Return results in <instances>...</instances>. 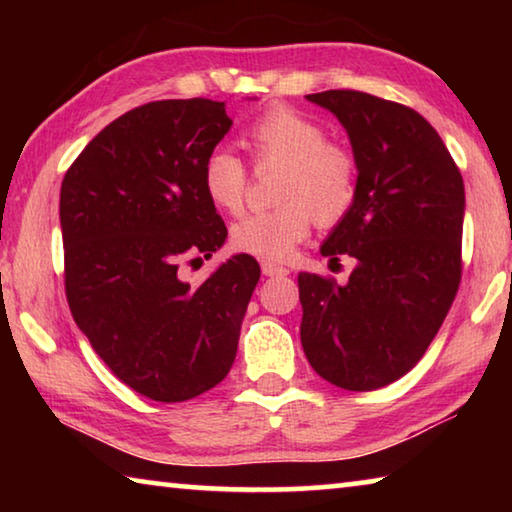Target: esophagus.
Returning a JSON list of instances; mask_svg holds the SVG:
<instances>
[{"label": "esophagus", "instance_id": "obj_1", "mask_svg": "<svg viewBox=\"0 0 512 512\" xmlns=\"http://www.w3.org/2000/svg\"><path fill=\"white\" fill-rule=\"evenodd\" d=\"M262 273L264 275H271V277L273 275H287L289 268L275 264V262H271V259H264V262H262Z\"/></svg>", "mask_w": 512, "mask_h": 512}]
</instances>
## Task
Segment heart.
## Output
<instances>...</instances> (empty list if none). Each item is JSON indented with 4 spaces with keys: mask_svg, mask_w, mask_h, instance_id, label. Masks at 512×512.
<instances>
[{
    "mask_svg": "<svg viewBox=\"0 0 512 512\" xmlns=\"http://www.w3.org/2000/svg\"><path fill=\"white\" fill-rule=\"evenodd\" d=\"M246 144L262 164H282L273 210L246 214L232 225V244L262 259L289 257L309 235L311 221H341L357 198L354 155L329 144L323 126L291 108L264 112L246 133ZM203 189L219 210L237 214L246 198V169L237 155L212 151L203 162Z\"/></svg>",
    "mask_w": 512,
    "mask_h": 512,
    "instance_id": "b5f03b06",
    "label": "heart"
}]
</instances>
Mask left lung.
I'll list each match as a JSON object with an SVG mask.
<instances>
[{"label": "left lung", "instance_id": "1", "mask_svg": "<svg viewBox=\"0 0 512 512\" xmlns=\"http://www.w3.org/2000/svg\"><path fill=\"white\" fill-rule=\"evenodd\" d=\"M307 101L341 121L359 183L320 255L357 266L345 284L300 273V341L320 377L375 391L406 375L447 316L461 282L465 187L427 119L372 94L327 90Z\"/></svg>", "mask_w": 512, "mask_h": 512}]
</instances>
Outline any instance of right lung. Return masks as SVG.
Wrapping results in <instances>:
<instances>
[{"mask_svg":"<svg viewBox=\"0 0 512 512\" xmlns=\"http://www.w3.org/2000/svg\"><path fill=\"white\" fill-rule=\"evenodd\" d=\"M230 126L225 101L146 103L103 128L60 187L72 316L106 366L155 402L225 379L259 280L246 253L196 289L178 275L185 255L210 259L228 237L201 171Z\"/></svg>","mask_w":512,"mask_h":512,"instance_id":"right-lung-1","label":"right lung"}]
</instances>
